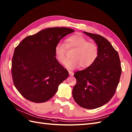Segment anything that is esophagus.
Masks as SVG:
<instances>
[{"label": "esophagus", "mask_w": 132, "mask_h": 132, "mask_svg": "<svg viewBox=\"0 0 132 132\" xmlns=\"http://www.w3.org/2000/svg\"><path fill=\"white\" fill-rule=\"evenodd\" d=\"M69 72V75L70 76H73L74 75V73H73V72H72V71H70V70H69V71H68Z\"/></svg>", "instance_id": "34e87169"}]
</instances>
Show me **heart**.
Returning <instances> with one entry per match:
<instances>
[{"label": "heart", "mask_w": 132, "mask_h": 132, "mask_svg": "<svg viewBox=\"0 0 132 132\" xmlns=\"http://www.w3.org/2000/svg\"><path fill=\"white\" fill-rule=\"evenodd\" d=\"M67 49H76L73 55V59L65 64V67L70 69L77 68L81 65L83 68H88L95 62L99 54L97 44L88 42L81 35H73L67 38L65 44L58 43L55 47V59L62 64H65L67 60Z\"/></svg>", "instance_id": "b5f03b06"}]
</instances>
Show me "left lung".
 Listing matches in <instances>:
<instances>
[{
  "label": "left lung",
  "instance_id": "obj_1",
  "mask_svg": "<svg viewBox=\"0 0 132 132\" xmlns=\"http://www.w3.org/2000/svg\"><path fill=\"white\" fill-rule=\"evenodd\" d=\"M83 32L95 40L99 54L91 66L74 74L77 82L72 95L80 106L93 109L108 103L113 97L120 81L121 67L117 51L106 38Z\"/></svg>",
  "mask_w": 132,
  "mask_h": 132
}]
</instances>
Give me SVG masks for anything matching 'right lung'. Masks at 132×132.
Segmentation results:
<instances>
[{"label":"right lung","mask_w":132,"mask_h":132,"mask_svg":"<svg viewBox=\"0 0 132 132\" xmlns=\"http://www.w3.org/2000/svg\"><path fill=\"white\" fill-rule=\"evenodd\" d=\"M75 31L66 27L48 28L25 37L15 48L12 76L15 88L28 100L41 103L52 98L69 76L55 57V47Z\"/></svg>","instance_id":"add662e5"}]
</instances>
